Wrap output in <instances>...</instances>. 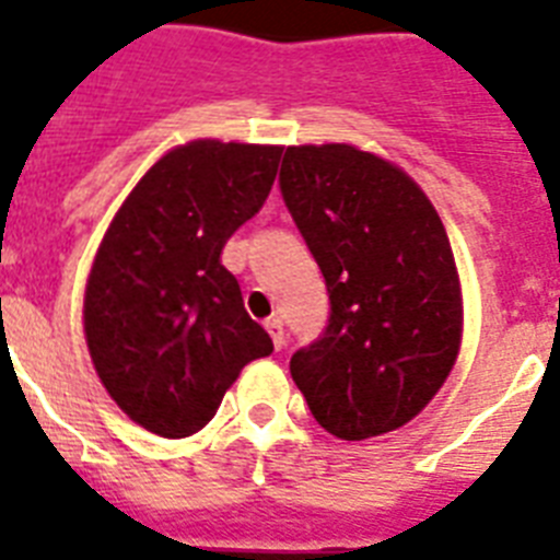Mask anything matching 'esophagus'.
<instances>
[{"instance_id":"esophagus-1","label":"esophagus","mask_w":560,"mask_h":560,"mask_svg":"<svg viewBox=\"0 0 560 560\" xmlns=\"http://www.w3.org/2000/svg\"><path fill=\"white\" fill-rule=\"evenodd\" d=\"M264 325H267V331H270L272 346H276V349H284V323H281L279 316H270Z\"/></svg>"}]
</instances>
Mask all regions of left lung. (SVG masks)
<instances>
[{
	"instance_id": "left-lung-1",
	"label": "left lung",
	"mask_w": 560,
	"mask_h": 560,
	"mask_svg": "<svg viewBox=\"0 0 560 560\" xmlns=\"http://www.w3.org/2000/svg\"><path fill=\"white\" fill-rule=\"evenodd\" d=\"M281 194L328 284L323 340L290 358L314 418L337 439L398 430L459 358L465 307L451 237L421 186L354 144H290Z\"/></svg>"
}]
</instances>
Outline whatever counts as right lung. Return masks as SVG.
Instances as JSON below:
<instances>
[{
	"instance_id": "obj_1",
	"label": "right lung",
	"mask_w": 560,
	"mask_h": 560,
	"mask_svg": "<svg viewBox=\"0 0 560 560\" xmlns=\"http://www.w3.org/2000/svg\"><path fill=\"white\" fill-rule=\"evenodd\" d=\"M281 144L194 139L118 206L83 290V334L104 389L162 439L209 424L246 363L272 351L220 253L261 209Z\"/></svg>"
}]
</instances>
